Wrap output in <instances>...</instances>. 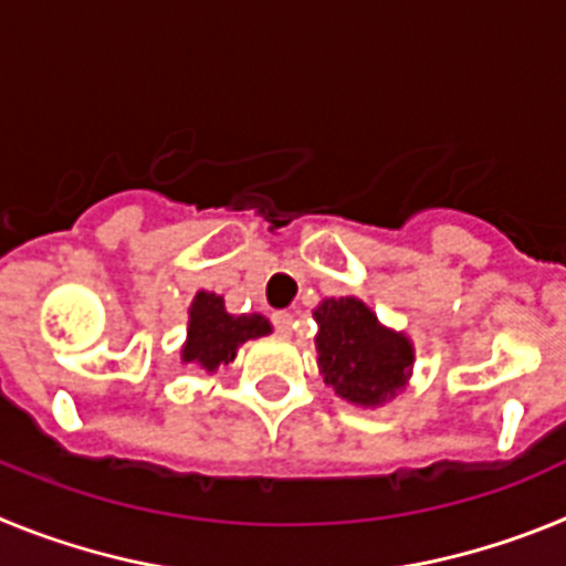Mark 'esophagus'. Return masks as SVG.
Instances as JSON below:
<instances>
[{"instance_id": "obj_1", "label": "esophagus", "mask_w": 566, "mask_h": 566, "mask_svg": "<svg viewBox=\"0 0 566 566\" xmlns=\"http://www.w3.org/2000/svg\"><path fill=\"white\" fill-rule=\"evenodd\" d=\"M272 323H274V328H277V334L280 337H292V332H294V317L289 312H274L272 314Z\"/></svg>"}]
</instances>
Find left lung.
I'll use <instances>...</instances> for the list:
<instances>
[{"mask_svg": "<svg viewBox=\"0 0 566 566\" xmlns=\"http://www.w3.org/2000/svg\"><path fill=\"white\" fill-rule=\"evenodd\" d=\"M317 365L334 394L363 408H377L405 388L413 368V345L391 332L357 297H328L314 308Z\"/></svg>", "mask_w": 566, "mask_h": 566, "instance_id": "1", "label": "left lung"}]
</instances>
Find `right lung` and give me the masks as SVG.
Wrapping results in <instances>:
<instances>
[{
	"mask_svg": "<svg viewBox=\"0 0 566 566\" xmlns=\"http://www.w3.org/2000/svg\"><path fill=\"white\" fill-rule=\"evenodd\" d=\"M272 332L263 314H234L227 312L223 297L214 292H198L189 306L187 343L181 348L184 363L201 365L212 374L218 365H229L238 348L247 339L266 337Z\"/></svg>",
	"mask_w": 566,
	"mask_h": 566,
	"instance_id": "1",
	"label": "right lung"
}]
</instances>
